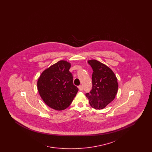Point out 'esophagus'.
Instances as JSON below:
<instances>
[{
	"instance_id": "obj_1",
	"label": "esophagus",
	"mask_w": 152,
	"mask_h": 152,
	"mask_svg": "<svg viewBox=\"0 0 152 152\" xmlns=\"http://www.w3.org/2000/svg\"><path fill=\"white\" fill-rule=\"evenodd\" d=\"M78 88H79V91H83V87H82L81 86H80L78 87Z\"/></svg>"
}]
</instances>
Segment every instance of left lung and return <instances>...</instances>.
<instances>
[{"instance_id": "left-lung-1", "label": "left lung", "mask_w": 152, "mask_h": 152, "mask_svg": "<svg viewBox=\"0 0 152 152\" xmlns=\"http://www.w3.org/2000/svg\"><path fill=\"white\" fill-rule=\"evenodd\" d=\"M94 71L92 89L86 96L90 105L96 109H102L113 101L118 91V84L112 70L96 60L88 61Z\"/></svg>"}]
</instances>
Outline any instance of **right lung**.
<instances>
[{
	"mask_svg": "<svg viewBox=\"0 0 152 152\" xmlns=\"http://www.w3.org/2000/svg\"><path fill=\"white\" fill-rule=\"evenodd\" d=\"M70 68V63L60 60L45 69L37 80V90L41 98L55 110L68 108L78 92L79 89L73 84Z\"/></svg>",
	"mask_w": 152,
	"mask_h": 152,
	"instance_id": "1",
	"label": "right lung"
}]
</instances>
